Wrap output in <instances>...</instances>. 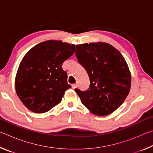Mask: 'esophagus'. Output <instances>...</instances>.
I'll return each mask as SVG.
<instances>
[{
  "instance_id": "obj_1",
  "label": "esophagus",
  "mask_w": 153,
  "mask_h": 153,
  "mask_svg": "<svg viewBox=\"0 0 153 153\" xmlns=\"http://www.w3.org/2000/svg\"><path fill=\"white\" fill-rule=\"evenodd\" d=\"M72 88H73V89H75L76 88H77V84H74L72 85Z\"/></svg>"
}]
</instances>
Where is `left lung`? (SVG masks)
<instances>
[{"label":"left lung","mask_w":153,"mask_h":153,"mask_svg":"<svg viewBox=\"0 0 153 153\" xmlns=\"http://www.w3.org/2000/svg\"><path fill=\"white\" fill-rule=\"evenodd\" d=\"M76 55L90 78L86 91L75 89L82 104L94 115L112 113L130 90L131 74L125 59L117 49L105 42L76 45Z\"/></svg>","instance_id":"left-lung-1"}]
</instances>
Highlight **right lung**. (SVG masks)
Returning <instances> with one entry per match:
<instances>
[{
	"mask_svg": "<svg viewBox=\"0 0 153 153\" xmlns=\"http://www.w3.org/2000/svg\"><path fill=\"white\" fill-rule=\"evenodd\" d=\"M74 51V45L50 40L33 46L24 56L15 77V90L28 109L43 113L61 102L71 88L62 65Z\"/></svg>",
	"mask_w": 153,
	"mask_h": 153,
	"instance_id": "1",
	"label": "right lung"
}]
</instances>
